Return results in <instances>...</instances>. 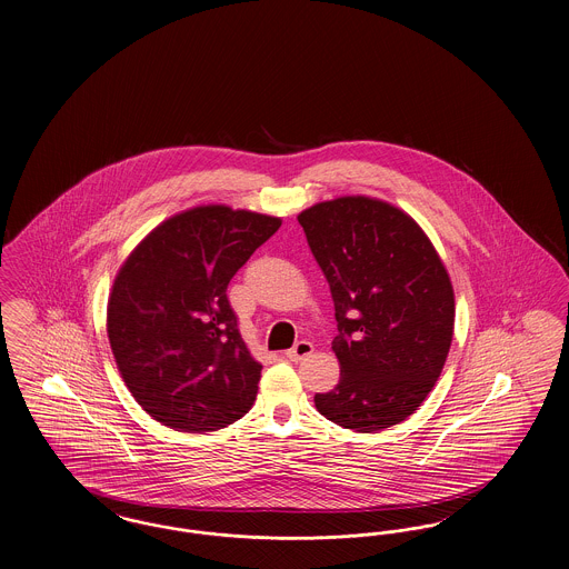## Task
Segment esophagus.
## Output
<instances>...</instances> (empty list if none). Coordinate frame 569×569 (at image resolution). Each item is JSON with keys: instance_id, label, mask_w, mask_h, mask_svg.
Instances as JSON below:
<instances>
[{"instance_id": "34e87169", "label": "esophagus", "mask_w": 569, "mask_h": 569, "mask_svg": "<svg viewBox=\"0 0 569 569\" xmlns=\"http://www.w3.org/2000/svg\"><path fill=\"white\" fill-rule=\"evenodd\" d=\"M313 353V346L309 343V341H298L297 346L292 348V350H288L286 352V358L288 360H295V362H298V360H305V358H309Z\"/></svg>"}]
</instances>
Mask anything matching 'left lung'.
<instances>
[{
	"mask_svg": "<svg viewBox=\"0 0 569 569\" xmlns=\"http://www.w3.org/2000/svg\"><path fill=\"white\" fill-rule=\"evenodd\" d=\"M325 272L339 383L318 411L358 433L409 418L433 390L455 335V290L425 230L399 207L341 196L298 216Z\"/></svg>",
	"mask_w": 569,
	"mask_h": 569,
	"instance_id": "1",
	"label": "left lung"
}]
</instances>
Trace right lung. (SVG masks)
Wrapping results in <instances>:
<instances>
[{"instance_id": "add662e5", "label": "right lung", "mask_w": 569, "mask_h": 569, "mask_svg": "<svg viewBox=\"0 0 569 569\" xmlns=\"http://www.w3.org/2000/svg\"><path fill=\"white\" fill-rule=\"evenodd\" d=\"M279 217L202 204L163 219L114 277L107 332L136 403L163 427L202 433L251 409L262 365L226 290Z\"/></svg>"}]
</instances>
